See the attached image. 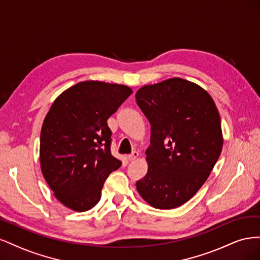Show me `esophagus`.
<instances>
[{
  "label": "esophagus",
  "instance_id": "1",
  "mask_svg": "<svg viewBox=\"0 0 260 260\" xmlns=\"http://www.w3.org/2000/svg\"><path fill=\"white\" fill-rule=\"evenodd\" d=\"M138 157H139V153H138V152H133L132 154H130V155L128 156V160H129V161H132V160L137 159Z\"/></svg>",
  "mask_w": 260,
  "mask_h": 260
}]
</instances>
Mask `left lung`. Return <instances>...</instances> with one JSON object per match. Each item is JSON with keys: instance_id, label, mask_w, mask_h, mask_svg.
Segmentation results:
<instances>
[{"instance_id": "left-lung-1", "label": "left lung", "mask_w": 260, "mask_h": 260, "mask_svg": "<svg viewBox=\"0 0 260 260\" xmlns=\"http://www.w3.org/2000/svg\"><path fill=\"white\" fill-rule=\"evenodd\" d=\"M136 99L151 123L148 169L137 190L154 208L179 207L205 183L221 153L218 109L207 91L181 78L144 85Z\"/></svg>"}]
</instances>
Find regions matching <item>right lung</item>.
<instances>
[{
    "instance_id": "right-lung-1",
    "label": "right lung",
    "mask_w": 260,
    "mask_h": 260,
    "mask_svg": "<svg viewBox=\"0 0 260 260\" xmlns=\"http://www.w3.org/2000/svg\"><path fill=\"white\" fill-rule=\"evenodd\" d=\"M131 93L123 84L83 81L58 95L46 114L41 170L55 198L67 208L81 212L95 206L106 178L121 166L111 153L107 119Z\"/></svg>"
}]
</instances>
